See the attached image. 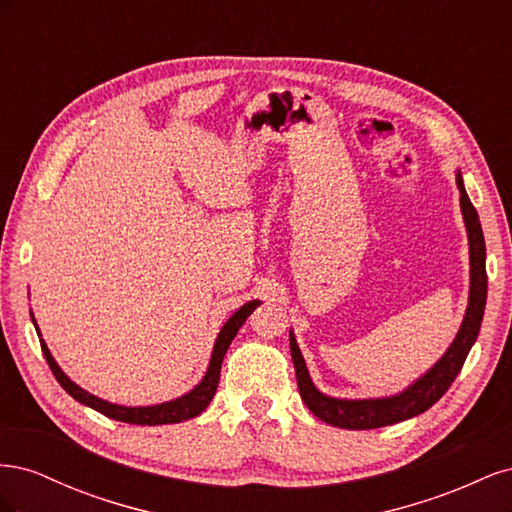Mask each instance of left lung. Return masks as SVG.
Masks as SVG:
<instances>
[{"label": "left lung", "mask_w": 512, "mask_h": 512, "mask_svg": "<svg viewBox=\"0 0 512 512\" xmlns=\"http://www.w3.org/2000/svg\"><path fill=\"white\" fill-rule=\"evenodd\" d=\"M457 185L461 192V211L463 220H466L468 239H470V301L466 309V318L461 322V329L455 337L451 348L446 350L442 359L433 365L423 378H418L404 393L382 399H335L322 395L312 378L307 374L305 361L301 350L294 342V335L290 333V352L294 361V371H297V384L301 399L305 406L316 414L320 421L342 427V429H376L406 421L416 414L429 410L436 401L448 391L457 374L461 371L466 356L476 342L480 322L485 314V301H487V271H485V237L483 228H480L478 213L463 188L461 173H457Z\"/></svg>", "instance_id": "8db88e82"}]
</instances>
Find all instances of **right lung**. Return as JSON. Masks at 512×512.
Here are the masks:
<instances>
[{
	"mask_svg": "<svg viewBox=\"0 0 512 512\" xmlns=\"http://www.w3.org/2000/svg\"><path fill=\"white\" fill-rule=\"evenodd\" d=\"M260 305V301H250L245 303L243 307H239L235 314L230 316V320L224 324L218 339H215V346H213V354H211V361H209V369L194 391H190L188 395H183L179 399L173 401H166V404L160 406H147V408H126V406H117V404H108L104 399H98L96 395H91L87 391H83L81 386H76L64 371L59 369V365L55 363V359L51 356L49 348L40 339V346L44 352V359L49 363L53 376L57 378V382L64 386V391L68 395H72L76 401H81V404L89 406L98 410L100 414L108 416V418H115V421L121 423H130V425H168V423H181V421H188V418L198 416L203 412L218 391V382H220V369H222V361H224V354L230 346L232 339H235L237 331L241 329V324L247 320L254 309ZM40 333V331H38Z\"/></svg>",
	"mask_w": 512,
	"mask_h": 512,
	"instance_id": "right-lung-1",
	"label": "right lung"
}]
</instances>
